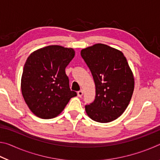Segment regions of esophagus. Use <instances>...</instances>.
Segmentation results:
<instances>
[{"label":"esophagus","instance_id":"esophagus-1","mask_svg":"<svg viewBox=\"0 0 160 160\" xmlns=\"http://www.w3.org/2000/svg\"><path fill=\"white\" fill-rule=\"evenodd\" d=\"M82 95H83V91H82V90L78 92V97H81Z\"/></svg>","mask_w":160,"mask_h":160}]
</instances>
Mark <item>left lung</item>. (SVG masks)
<instances>
[{
  "mask_svg": "<svg viewBox=\"0 0 160 160\" xmlns=\"http://www.w3.org/2000/svg\"><path fill=\"white\" fill-rule=\"evenodd\" d=\"M95 83V99L86 105L93 121L108 123L125 112L134 90V77L123 53L116 48L96 44L81 50Z\"/></svg>",
  "mask_w": 160,
  "mask_h": 160,
  "instance_id": "obj_1",
  "label": "left lung"
}]
</instances>
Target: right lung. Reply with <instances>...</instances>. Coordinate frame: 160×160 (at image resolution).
Listing matches in <instances>:
<instances>
[{"label": "right lung", "mask_w": 160, "mask_h": 160, "mask_svg": "<svg viewBox=\"0 0 160 160\" xmlns=\"http://www.w3.org/2000/svg\"><path fill=\"white\" fill-rule=\"evenodd\" d=\"M75 53L73 48L51 45L34 51L27 59L21 78L22 94L38 117H56L77 95L70 90L65 71Z\"/></svg>", "instance_id": "1"}]
</instances>
